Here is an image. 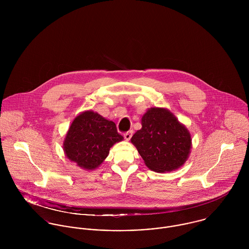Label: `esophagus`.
Returning <instances> with one entry per match:
<instances>
[{"label":"esophagus","instance_id":"obj_1","mask_svg":"<svg viewBox=\"0 0 249 249\" xmlns=\"http://www.w3.org/2000/svg\"><path fill=\"white\" fill-rule=\"evenodd\" d=\"M124 139H125L126 141H129V140H130V138L132 137V131L130 130V131L125 132V133L124 134Z\"/></svg>","mask_w":249,"mask_h":249}]
</instances>
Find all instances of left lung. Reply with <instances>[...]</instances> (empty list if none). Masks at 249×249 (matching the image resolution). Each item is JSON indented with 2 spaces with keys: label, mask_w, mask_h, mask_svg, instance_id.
<instances>
[{
  "label": "left lung",
  "mask_w": 249,
  "mask_h": 249,
  "mask_svg": "<svg viewBox=\"0 0 249 249\" xmlns=\"http://www.w3.org/2000/svg\"><path fill=\"white\" fill-rule=\"evenodd\" d=\"M141 124L142 128L132 136L131 142L149 170L167 173L185 164L191 153L192 136L169 109L148 108Z\"/></svg>",
  "instance_id": "obj_1"
}]
</instances>
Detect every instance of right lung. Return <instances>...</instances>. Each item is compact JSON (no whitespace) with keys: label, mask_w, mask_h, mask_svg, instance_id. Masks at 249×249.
Instances as JSON below:
<instances>
[{"label":"right lung","mask_w":249,"mask_h":249,"mask_svg":"<svg viewBox=\"0 0 249 249\" xmlns=\"http://www.w3.org/2000/svg\"><path fill=\"white\" fill-rule=\"evenodd\" d=\"M123 140L114 122L86 110L72 121L63 142V150L77 167L93 171L106 160L110 147Z\"/></svg>","instance_id":"add662e5"}]
</instances>
